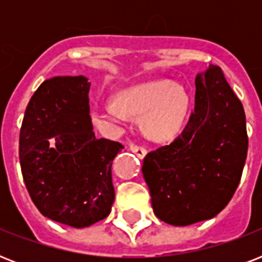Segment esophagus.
Segmentation results:
<instances>
[{
  "label": "esophagus",
  "mask_w": 262,
  "mask_h": 262,
  "mask_svg": "<svg viewBox=\"0 0 262 262\" xmlns=\"http://www.w3.org/2000/svg\"><path fill=\"white\" fill-rule=\"evenodd\" d=\"M129 149H130L133 154H136V155L139 156V158H141V159H143L144 156L147 155V149H145L144 147H141V145H135V144H133V145H130Z\"/></svg>",
  "instance_id": "34e87169"
}]
</instances>
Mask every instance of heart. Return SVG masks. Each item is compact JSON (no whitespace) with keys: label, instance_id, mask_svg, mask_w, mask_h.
<instances>
[{"label":"heart","instance_id":"1","mask_svg":"<svg viewBox=\"0 0 262 262\" xmlns=\"http://www.w3.org/2000/svg\"><path fill=\"white\" fill-rule=\"evenodd\" d=\"M190 110L187 91L168 80L137 84L117 95L115 100H100L91 110L92 122L103 133H114L125 125L127 115L141 117L148 139L168 141L179 135Z\"/></svg>","mask_w":262,"mask_h":262}]
</instances>
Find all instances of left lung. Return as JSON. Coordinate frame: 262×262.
I'll return each instance as SVG.
<instances>
[{
    "label": "left lung",
    "instance_id": "obj_1",
    "mask_svg": "<svg viewBox=\"0 0 262 262\" xmlns=\"http://www.w3.org/2000/svg\"><path fill=\"white\" fill-rule=\"evenodd\" d=\"M194 111L168 145L147 154L143 175L155 215L171 226L215 217L235 193L248 155L244 106L223 71L195 77Z\"/></svg>",
    "mask_w": 262,
    "mask_h": 262
}]
</instances>
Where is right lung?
<instances>
[{
  "mask_svg": "<svg viewBox=\"0 0 262 262\" xmlns=\"http://www.w3.org/2000/svg\"><path fill=\"white\" fill-rule=\"evenodd\" d=\"M84 76L40 84L26 108L18 156L24 183L39 212L75 228L108 216L114 203L111 164L122 144L96 139Z\"/></svg>",
  "mask_w": 262,
  "mask_h": 262,
  "instance_id": "right-lung-1",
  "label": "right lung"
}]
</instances>
